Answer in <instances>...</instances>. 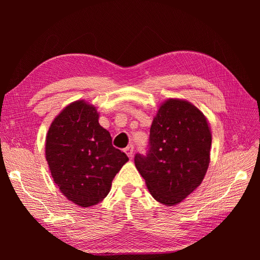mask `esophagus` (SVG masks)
I'll return each mask as SVG.
<instances>
[{
    "label": "esophagus",
    "instance_id": "1",
    "mask_svg": "<svg viewBox=\"0 0 260 260\" xmlns=\"http://www.w3.org/2000/svg\"><path fill=\"white\" fill-rule=\"evenodd\" d=\"M133 148H135V147H133V145H129V146H127V147L124 148V152H125V154L128 155V157H129L130 159L133 157Z\"/></svg>",
    "mask_w": 260,
    "mask_h": 260
}]
</instances>
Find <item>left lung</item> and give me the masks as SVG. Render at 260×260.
Here are the masks:
<instances>
[{
    "mask_svg": "<svg viewBox=\"0 0 260 260\" xmlns=\"http://www.w3.org/2000/svg\"><path fill=\"white\" fill-rule=\"evenodd\" d=\"M211 133L205 116L186 101L170 99L154 118L146 155L135 164L153 198L164 205L182 202L205 177Z\"/></svg>",
    "mask_w": 260,
    "mask_h": 260,
    "instance_id": "8db88e82",
    "label": "left lung"
}]
</instances>
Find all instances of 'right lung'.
Masks as SVG:
<instances>
[{"label": "right lung", "instance_id": "obj_1", "mask_svg": "<svg viewBox=\"0 0 260 260\" xmlns=\"http://www.w3.org/2000/svg\"><path fill=\"white\" fill-rule=\"evenodd\" d=\"M45 157L60 192L81 207L103 201L129 160L100 125L96 108L84 101L74 102L55 118L46 136Z\"/></svg>", "mask_w": 260, "mask_h": 260}]
</instances>
